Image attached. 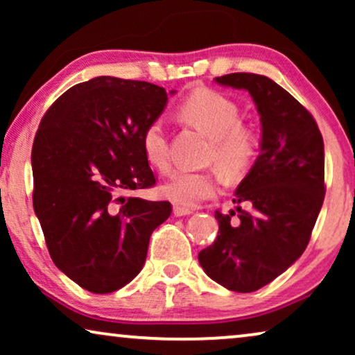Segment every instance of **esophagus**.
I'll return each instance as SVG.
<instances>
[{
  "label": "esophagus",
  "mask_w": 355,
  "mask_h": 355,
  "mask_svg": "<svg viewBox=\"0 0 355 355\" xmlns=\"http://www.w3.org/2000/svg\"><path fill=\"white\" fill-rule=\"evenodd\" d=\"M173 213H174V216H187V215H191L192 210H191V208H186V207H181V205H174Z\"/></svg>",
  "instance_id": "obj_1"
}]
</instances>
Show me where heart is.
Returning a JSON list of instances; mask_svg holds the SVG:
<instances>
[{"instance_id":"b5f03b06","label":"heart","mask_w":355,"mask_h":355,"mask_svg":"<svg viewBox=\"0 0 355 355\" xmlns=\"http://www.w3.org/2000/svg\"><path fill=\"white\" fill-rule=\"evenodd\" d=\"M178 118L211 140L210 158L227 176H241L259 153V135L239 123L241 111L231 98L213 90H198L179 105ZM142 150L150 166L168 171L169 145L162 119H155L142 132ZM163 196L181 207H197L218 192V179L210 171L178 169L163 184Z\"/></svg>"}]
</instances>
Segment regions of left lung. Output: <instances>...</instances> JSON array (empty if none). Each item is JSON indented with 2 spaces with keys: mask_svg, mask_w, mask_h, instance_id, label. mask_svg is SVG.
Returning <instances> with one entry per match:
<instances>
[{
  "mask_svg": "<svg viewBox=\"0 0 355 355\" xmlns=\"http://www.w3.org/2000/svg\"><path fill=\"white\" fill-rule=\"evenodd\" d=\"M215 82L249 92L261 140L234 192L236 211L215 213L218 236L198 261L226 289L254 293L284 273L309 244L324 198L323 137L312 114L270 77L234 72Z\"/></svg>",
  "mask_w": 355,
  "mask_h": 355,
  "instance_id": "1",
  "label": "left lung"
}]
</instances>
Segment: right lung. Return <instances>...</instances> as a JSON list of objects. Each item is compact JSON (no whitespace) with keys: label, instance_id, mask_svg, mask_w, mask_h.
<instances>
[{"label":"right lung","instance_id":"right-lung-1","mask_svg":"<svg viewBox=\"0 0 355 355\" xmlns=\"http://www.w3.org/2000/svg\"><path fill=\"white\" fill-rule=\"evenodd\" d=\"M163 87L101 76L71 87L32 147L33 210L55 265L80 288L114 293L140 273L169 202L123 197L152 187L142 132L168 103Z\"/></svg>","mask_w":355,"mask_h":355}]
</instances>
